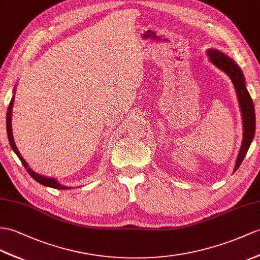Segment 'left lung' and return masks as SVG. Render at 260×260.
<instances>
[{"instance_id": "left-lung-1", "label": "left lung", "mask_w": 260, "mask_h": 260, "mask_svg": "<svg viewBox=\"0 0 260 260\" xmlns=\"http://www.w3.org/2000/svg\"><path fill=\"white\" fill-rule=\"evenodd\" d=\"M208 58L213 62V64L223 71L226 75L230 76L232 82L237 93L238 103L240 107V112H242V119H243V128H244V135H243V142L240 145V150L236 160L235 168H234V172H236L237 169L242 164L244 157L248 151L252 139L255 136V128H256V118H255V108L254 103L250 94L246 88V81L244 78V75L242 69L238 67V65L234 61L231 57L225 55L224 53L219 52L217 49H208L207 50Z\"/></svg>"}]
</instances>
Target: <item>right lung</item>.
I'll list each match as a JSON object with an SVG mask.
<instances>
[{
  "label": "right lung",
  "instance_id": "obj_1",
  "mask_svg": "<svg viewBox=\"0 0 260 260\" xmlns=\"http://www.w3.org/2000/svg\"><path fill=\"white\" fill-rule=\"evenodd\" d=\"M13 104H14V96H13V98H12V100H11V103L9 105V108H8V113H6V131H8V137H9V141H10V144H11V148L13 149V151L15 152L16 155L18 156V159L21 160L22 164L24 166V168L26 169L28 174L36 182H39L40 184L48 186V187L57 188V189H67V188H69L68 186H64V185L59 184V183L57 182L55 179H53V178H46V176H43L41 174H37L30 168H28V164L26 163V161L23 159V156L21 155L20 151H18L17 148H16V144L14 142V138H13V134H12V123L11 122H12V108H13Z\"/></svg>",
  "mask_w": 260,
  "mask_h": 260
}]
</instances>
